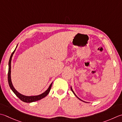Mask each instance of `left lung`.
Listing matches in <instances>:
<instances>
[{"mask_svg": "<svg viewBox=\"0 0 122 122\" xmlns=\"http://www.w3.org/2000/svg\"><path fill=\"white\" fill-rule=\"evenodd\" d=\"M71 91H72V92L73 93V94L75 95V96H76V97H77V98H78L79 99V100H80V101H82V102H84V101H82V100H81V99H80V98H79V97H78V96H77V95H76L75 94V92H73V89H72V87H71Z\"/></svg>", "mask_w": 122, "mask_h": 122, "instance_id": "1", "label": "left lung"}]
</instances>
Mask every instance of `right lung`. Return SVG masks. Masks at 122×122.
<instances>
[{"instance_id":"add662e5","label":"right lung","mask_w":122,"mask_h":122,"mask_svg":"<svg viewBox=\"0 0 122 122\" xmlns=\"http://www.w3.org/2000/svg\"><path fill=\"white\" fill-rule=\"evenodd\" d=\"M18 45V44H17ZM17 45L16 48L14 50V52L11 53L10 59H9V63H8V83L9 86L10 87V89H11L12 91L15 94L17 97H18L19 98H20L21 101H22L24 102H36L37 101H39V100L45 97H46L48 94L49 93L50 89H51V88L52 85V82L51 84L50 85L49 87L46 90V91H45L44 92H43L42 94L38 95H34V96H25V95H24L23 94H21L20 93L18 92L17 90L15 89V88L14 87V86L12 83L11 82V59L14 53H15V51H16V49L17 47Z\"/></svg>"}]
</instances>
